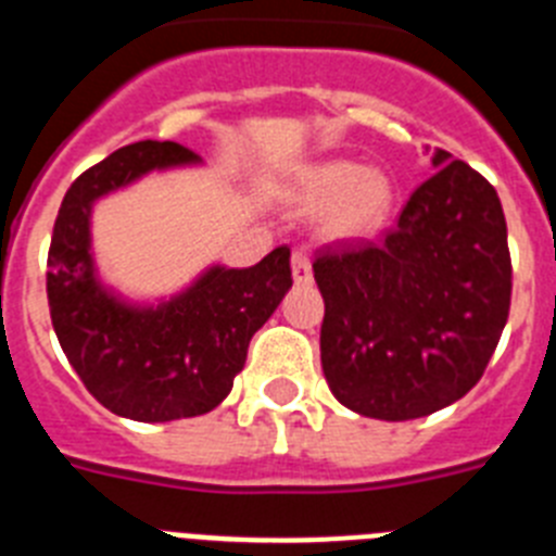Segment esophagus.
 Listing matches in <instances>:
<instances>
[{
  "mask_svg": "<svg viewBox=\"0 0 556 556\" xmlns=\"http://www.w3.org/2000/svg\"><path fill=\"white\" fill-rule=\"evenodd\" d=\"M292 278L298 287H306L312 283V262H308V253L306 250H294L292 253Z\"/></svg>",
  "mask_w": 556,
  "mask_h": 556,
  "instance_id": "1",
  "label": "esophagus"
}]
</instances>
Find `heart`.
<instances>
[{"mask_svg":"<svg viewBox=\"0 0 556 556\" xmlns=\"http://www.w3.org/2000/svg\"><path fill=\"white\" fill-rule=\"evenodd\" d=\"M287 200L303 214L320 211L317 228L328 242H365L384 228L395 208V184L387 172L356 161L326 159L303 164L287 186Z\"/></svg>","mask_w":556,"mask_h":556,"instance_id":"obj_1","label":"heart"}]
</instances>
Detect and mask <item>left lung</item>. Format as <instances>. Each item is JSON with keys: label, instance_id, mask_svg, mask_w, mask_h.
Listing matches in <instances>:
<instances>
[{"label": "left lung", "instance_id": "obj_1", "mask_svg": "<svg viewBox=\"0 0 556 556\" xmlns=\"http://www.w3.org/2000/svg\"><path fill=\"white\" fill-rule=\"evenodd\" d=\"M431 175L381 244L326 250L323 372L333 397L376 420H415L476 387L507 326L513 264L493 186L431 155Z\"/></svg>", "mask_w": 556, "mask_h": 556}]
</instances>
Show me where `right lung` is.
<instances>
[{
  "label": "right lung",
  "instance_id": "right-lung-1",
  "mask_svg": "<svg viewBox=\"0 0 556 556\" xmlns=\"http://www.w3.org/2000/svg\"><path fill=\"white\" fill-rule=\"evenodd\" d=\"M175 141H136L83 172L58 211L47 298L58 342L86 390L113 415L166 424L205 415L228 397L253 333L292 287L289 248L255 267L211 264L180 292L132 301L108 287L91 244L97 200L150 172L200 166Z\"/></svg>",
  "mask_w": 556,
  "mask_h": 556
}]
</instances>
